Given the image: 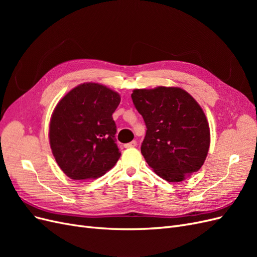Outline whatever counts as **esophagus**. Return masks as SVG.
Here are the masks:
<instances>
[{
  "instance_id": "1",
  "label": "esophagus",
  "mask_w": 257,
  "mask_h": 257,
  "mask_svg": "<svg viewBox=\"0 0 257 257\" xmlns=\"http://www.w3.org/2000/svg\"><path fill=\"white\" fill-rule=\"evenodd\" d=\"M136 146H137V142L136 141H133V142H131V143L126 144V145H124V147H125V148H134Z\"/></svg>"
}]
</instances>
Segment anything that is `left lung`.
Masks as SVG:
<instances>
[{"label":"left lung","instance_id":"8db88e82","mask_svg":"<svg viewBox=\"0 0 257 257\" xmlns=\"http://www.w3.org/2000/svg\"><path fill=\"white\" fill-rule=\"evenodd\" d=\"M132 99L147 132L142 153L154 173L180 182L203 166L210 146L204 110L181 88L135 89Z\"/></svg>","mask_w":257,"mask_h":257}]
</instances>
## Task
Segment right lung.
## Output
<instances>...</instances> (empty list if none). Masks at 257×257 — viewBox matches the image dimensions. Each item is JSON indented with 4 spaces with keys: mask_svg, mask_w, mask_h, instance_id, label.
Instances as JSON below:
<instances>
[{
    "mask_svg": "<svg viewBox=\"0 0 257 257\" xmlns=\"http://www.w3.org/2000/svg\"><path fill=\"white\" fill-rule=\"evenodd\" d=\"M120 94L103 84L85 82L61 98L49 125L51 151L58 165L73 180L95 179L120 158L112 113Z\"/></svg>",
    "mask_w": 257,
    "mask_h": 257,
    "instance_id": "obj_1",
    "label": "right lung"
}]
</instances>
